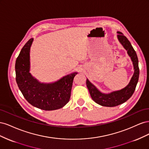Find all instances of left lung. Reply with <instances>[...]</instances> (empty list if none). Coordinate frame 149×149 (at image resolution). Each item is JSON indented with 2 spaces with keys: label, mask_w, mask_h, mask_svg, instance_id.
Here are the masks:
<instances>
[{
  "label": "left lung",
  "mask_w": 149,
  "mask_h": 149,
  "mask_svg": "<svg viewBox=\"0 0 149 149\" xmlns=\"http://www.w3.org/2000/svg\"><path fill=\"white\" fill-rule=\"evenodd\" d=\"M118 38L119 42L127 51L128 55L130 56L133 62L134 73L129 84L125 88L120 90V91H114L107 94H102L99 91L97 88L89 81L88 79L86 80L87 87L93 100L97 103L98 104L102 106L114 107L127 101L132 96L139 80V68L136 52L126 37H125L120 31H118Z\"/></svg>",
  "instance_id": "left-lung-1"
}]
</instances>
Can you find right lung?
I'll use <instances>...</instances> for the list:
<instances>
[{
    "label": "right lung",
    "mask_w": 149,
    "mask_h": 149,
    "mask_svg": "<svg viewBox=\"0 0 149 149\" xmlns=\"http://www.w3.org/2000/svg\"><path fill=\"white\" fill-rule=\"evenodd\" d=\"M33 38L21 49L15 62L16 81L23 96L30 104L45 111L60 109L68 102L73 79V73L52 84H41L29 73L30 48Z\"/></svg>",
    "instance_id": "1"
}]
</instances>
